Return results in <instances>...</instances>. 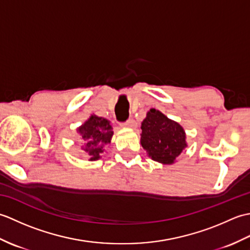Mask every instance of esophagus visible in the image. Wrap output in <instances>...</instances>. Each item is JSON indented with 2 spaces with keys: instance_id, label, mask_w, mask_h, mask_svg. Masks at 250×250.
Wrapping results in <instances>:
<instances>
[{
  "instance_id": "esophagus-1",
  "label": "esophagus",
  "mask_w": 250,
  "mask_h": 250,
  "mask_svg": "<svg viewBox=\"0 0 250 250\" xmlns=\"http://www.w3.org/2000/svg\"><path fill=\"white\" fill-rule=\"evenodd\" d=\"M122 126H125V128H130V129L135 128V126H136V122H135L133 119H129L128 121L125 122V124L122 125Z\"/></svg>"
}]
</instances>
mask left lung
<instances>
[{
  "mask_svg": "<svg viewBox=\"0 0 250 250\" xmlns=\"http://www.w3.org/2000/svg\"><path fill=\"white\" fill-rule=\"evenodd\" d=\"M141 144L153 161L169 166L188 146L186 132L178 122L150 108L142 121Z\"/></svg>",
  "mask_w": 250,
  "mask_h": 250,
  "instance_id": "1",
  "label": "left lung"
}]
</instances>
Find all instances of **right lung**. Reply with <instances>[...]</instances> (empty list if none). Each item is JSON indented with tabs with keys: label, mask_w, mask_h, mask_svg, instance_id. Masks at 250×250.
I'll return each instance as SVG.
<instances>
[{
	"label": "right lung",
	"mask_w": 250,
	"mask_h": 250,
	"mask_svg": "<svg viewBox=\"0 0 250 250\" xmlns=\"http://www.w3.org/2000/svg\"><path fill=\"white\" fill-rule=\"evenodd\" d=\"M77 133L82 137V150L88 160L97 161L105 151V146L110 144L114 131L109 120L93 114L78 126Z\"/></svg>",
	"instance_id": "right-lung-1"
}]
</instances>
